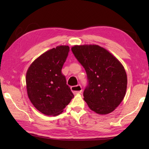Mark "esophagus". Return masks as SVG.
I'll list each match as a JSON object with an SVG mask.
<instances>
[{
	"mask_svg": "<svg viewBox=\"0 0 149 149\" xmlns=\"http://www.w3.org/2000/svg\"><path fill=\"white\" fill-rule=\"evenodd\" d=\"M71 90L74 94L81 93L82 92V87L80 84L77 85V86H74L71 87Z\"/></svg>",
	"mask_w": 149,
	"mask_h": 149,
	"instance_id": "34e87169",
	"label": "esophagus"
}]
</instances>
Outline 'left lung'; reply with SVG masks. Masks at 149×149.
Segmentation results:
<instances>
[{
    "mask_svg": "<svg viewBox=\"0 0 149 149\" xmlns=\"http://www.w3.org/2000/svg\"><path fill=\"white\" fill-rule=\"evenodd\" d=\"M72 51L86 72L88 85L83 96L88 107L100 115L113 111L127 90V74L122 63L97 45H75Z\"/></svg>",
    "mask_w": 149,
    "mask_h": 149,
    "instance_id": "left-lung-1",
    "label": "left lung"
}]
</instances>
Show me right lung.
I'll use <instances>...</instances> for the list:
<instances>
[{
  "mask_svg": "<svg viewBox=\"0 0 149 149\" xmlns=\"http://www.w3.org/2000/svg\"><path fill=\"white\" fill-rule=\"evenodd\" d=\"M69 51L66 45L50 49L34 60L27 71L28 97L33 106L45 115L61 113L74 97L61 72Z\"/></svg>",
  "mask_w": 149,
  "mask_h": 149,
  "instance_id": "obj_1",
  "label": "right lung"
}]
</instances>
